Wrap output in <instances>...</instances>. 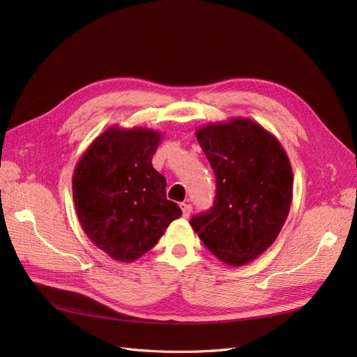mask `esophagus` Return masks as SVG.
Returning a JSON list of instances; mask_svg holds the SVG:
<instances>
[{"mask_svg": "<svg viewBox=\"0 0 357 357\" xmlns=\"http://www.w3.org/2000/svg\"><path fill=\"white\" fill-rule=\"evenodd\" d=\"M181 211H183V215H185V218H189L190 213H192V205L183 202L181 204Z\"/></svg>", "mask_w": 357, "mask_h": 357, "instance_id": "1", "label": "esophagus"}]
</instances>
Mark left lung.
I'll return each instance as SVG.
<instances>
[{"mask_svg": "<svg viewBox=\"0 0 357 357\" xmlns=\"http://www.w3.org/2000/svg\"><path fill=\"white\" fill-rule=\"evenodd\" d=\"M197 138L214 171L215 197L189 223L215 257L241 266L275 241L287 219L289 158L274 135L244 117L204 126Z\"/></svg>", "mask_w": 357, "mask_h": 357, "instance_id": "8db88e82", "label": "left lung"}]
</instances>
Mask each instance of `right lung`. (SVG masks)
<instances>
[{
	"mask_svg": "<svg viewBox=\"0 0 357 357\" xmlns=\"http://www.w3.org/2000/svg\"><path fill=\"white\" fill-rule=\"evenodd\" d=\"M159 142L152 129L113 126L74 169L73 198L82 228L114 261L142 257L181 215L167 199L165 177L152 165Z\"/></svg>",
	"mask_w": 357,
	"mask_h": 357,
	"instance_id": "add662e5",
	"label": "right lung"
}]
</instances>
